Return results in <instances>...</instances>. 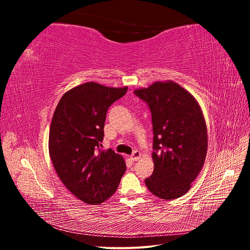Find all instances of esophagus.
I'll list each match as a JSON object with an SVG mask.
<instances>
[{
    "instance_id": "esophagus-1",
    "label": "esophagus",
    "mask_w": 250,
    "mask_h": 250,
    "mask_svg": "<svg viewBox=\"0 0 250 250\" xmlns=\"http://www.w3.org/2000/svg\"><path fill=\"white\" fill-rule=\"evenodd\" d=\"M130 158H131V161H133V162L139 161L140 158H141V152H140V151H138V150L133 151L132 154L130 155Z\"/></svg>"
}]
</instances>
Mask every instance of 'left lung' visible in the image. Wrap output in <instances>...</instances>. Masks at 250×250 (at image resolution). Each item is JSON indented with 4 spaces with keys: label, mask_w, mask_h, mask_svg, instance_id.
<instances>
[{
    "label": "left lung",
    "mask_w": 250,
    "mask_h": 250,
    "mask_svg": "<svg viewBox=\"0 0 250 250\" xmlns=\"http://www.w3.org/2000/svg\"><path fill=\"white\" fill-rule=\"evenodd\" d=\"M152 116L153 174L148 190L162 199L185 195L198 176L208 151V131L195 98L174 81L154 82L134 90Z\"/></svg>",
    "instance_id": "1"
}]
</instances>
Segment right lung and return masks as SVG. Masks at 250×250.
<instances>
[{"label": "right lung", "mask_w": 250, "mask_h": 250, "mask_svg": "<svg viewBox=\"0 0 250 250\" xmlns=\"http://www.w3.org/2000/svg\"><path fill=\"white\" fill-rule=\"evenodd\" d=\"M126 92L127 86L83 83L67 90L53 115L51 161L67 190L85 203L100 204L108 199L126 171L122 156L100 148L107 109Z\"/></svg>", "instance_id": "right-lung-1"}]
</instances>
